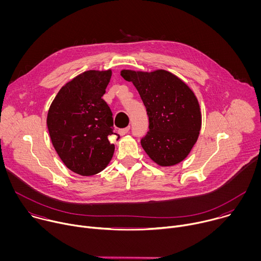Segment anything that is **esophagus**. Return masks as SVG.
Here are the masks:
<instances>
[{"label":"esophagus","instance_id":"1","mask_svg":"<svg viewBox=\"0 0 261 261\" xmlns=\"http://www.w3.org/2000/svg\"><path fill=\"white\" fill-rule=\"evenodd\" d=\"M129 130H130V127H127V128H124V129H120V130H119V133H120L121 135H126V134L129 132Z\"/></svg>","mask_w":261,"mask_h":261}]
</instances>
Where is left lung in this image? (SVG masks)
<instances>
[{
    "instance_id": "1",
    "label": "left lung",
    "mask_w": 261,
    "mask_h": 261,
    "mask_svg": "<svg viewBox=\"0 0 261 261\" xmlns=\"http://www.w3.org/2000/svg\"><path fill=\"white\" fill-rule=\"evenodd\" d=\"M121 75L137 89L148 116L140 143L156 164L173 166L186 159L201 129V111L190 87L169 71L123 69Z\"/></svg>"
}]
</instances>
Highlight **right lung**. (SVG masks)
<instances>
[{
  "label": "right lung",
  "instance_id": "right-lung-1",
  "mask_svg": "<svg viewBox=\"0 0 261 261\" xmlns=\"http://www.w3.org/2000/svg\"><path fill=\"white\" fill-rule=\"evenodd\" d=\"M111 69L89 70L65 84L48 109L46 124L56 152L73 172L102 171L114 156L113 113L102 99Z\"/></svg>",
  "mask_w": 261,
  "mask_h": 261
}]
</instances>
